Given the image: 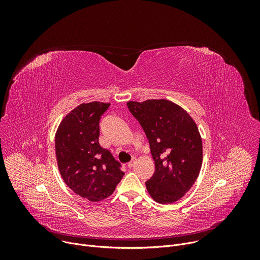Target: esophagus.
<instances>
[{
	"instance_id": "34e87169",
	"label": "esophagus",
	"mask_w": 260,
	"mask_h": 260,
	"mask_svg": "<svg viewBox=\"0 0 260 260\" xmlns=\"http://www.w3.org/2000/svg\"><path fill=\"white\" fill-rule=\"evenodd\" d=\"M135 164H136V159H133L131 162H128L127 168H128V169H132V168L135 166Z\"/></svg>"
}]
</instances>
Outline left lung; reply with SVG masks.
I'll list each match as a JSON object with an SVG mask.
<instances>
[{"label":"left lung","instance_id":"1","mask_svg":"<svg viewBox=\"0 0 260 260\" xmlns=\"http://www.w3.org/2000/svg\"><path fill=\"white\" fill-rule=\"evenodd\" d=\"M127 108L149 140L155 172L146 182L159 204L183 198L198 179L203 164V142L196 121L172 101L127 102Z\"/></svg>","mask_w":260,"mask_h":260}]
</instances>
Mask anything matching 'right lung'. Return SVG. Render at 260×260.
<instances>
[{"mask_svg": "<svg viewBox=\"0 0 260 260\" xmlns=\"http://www.w3.org/2000/svg\"><path fill=\"white\" fill-rule=\"evenodd\" d=\"M109 103H82L69 112L55 133V155L62 180L83 199L100 202L112 194L124 173L99 143L100 119Z\"/></svg>", "mask_w": 260, "mask_h": 260, "instance_id": "add662e5", "label": "right lung"}]
</instances>
